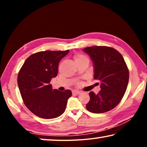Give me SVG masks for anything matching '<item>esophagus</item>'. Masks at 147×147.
<instances>
[{
    "instance_id": "esophagus-1",
    "label": "esophagus",
    "mask_w": 147,
    "mask_h": 147,
    "mask_svg": "<svg viewBox=\"0 0 147 147\" xmlns=\"http://www.w3.org/2000/svg\"><path fill=\"white\" fill-rule=\"evenodd\" d=\"M72 92H73V94H80V93H81V92L78 91V90H73Z\"/></svg>"
}]
</instances>
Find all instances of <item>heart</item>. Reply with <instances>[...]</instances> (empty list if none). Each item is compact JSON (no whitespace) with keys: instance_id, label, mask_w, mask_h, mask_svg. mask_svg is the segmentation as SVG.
Returning a JSON list of instances; mask_svg holds the SVG:
<instances>
[{"instance_id":"b5f03b06","label":"heart","mask_w":147,"mask_h":147,"mask_svg":"<svg viewBox=\"0 0 147 147\" xmlns=\"http://www.w3.org/2000/svg\"><path fill=\"white\" fill-rule=\"evenodd\" d=\"M85 57L84 55H82V54H77V55H74V60L76 61H77L78 59H81V58Z\"/></svg>"}]
</instances>
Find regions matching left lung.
<instances>
[{
    "label": "left lung",
    "mask_w": 147,
    "mask_h": 147,
    "mask_svg": "<svg viewBox=\"0 0 147 147\" xmlns=\"http://www.w3.org/2000/svg\"><path fill=\"white\" fill-rule=\"evenodd\" d=\"M94 63V78L100 80V91L90 92L86 108L92 113H104L115 108L127 88L129 71L124 59L118 51L106 46L84 48Z\"/></svg>",
    "instance_id": "8db88e82"
}]
</instances>
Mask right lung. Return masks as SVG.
<instances>
[{"label": "right lung", "instance_id": "obj_1", "mask_svg": "<svg viewBox=\"0 0 147 147\" xmlns=\"http://www.w3.org/2000/svg\"><path fill=\"white\" fill-rule=\"evenodd\" d=\"M69 51L37 52L25 60L19 72L17 82L24 103L40 118L51 119L65 112L71 90H53L49 83L57 76L60 60Z\"/></svg>", "mask_w": 147, "mask_h": 147}]
</instances>
